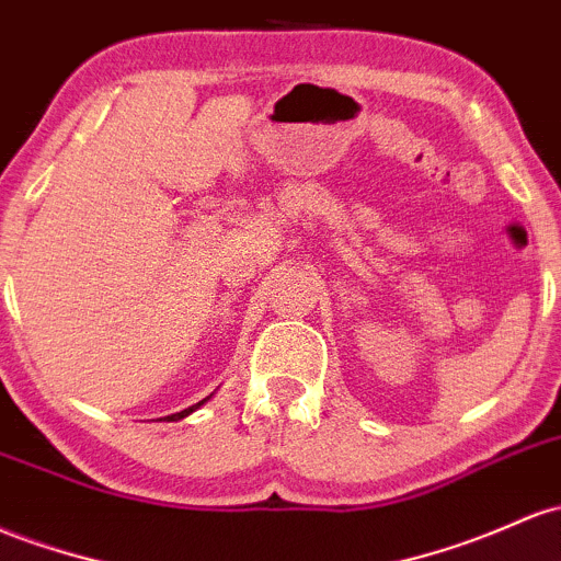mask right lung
I'll return each mask as SVG.
<instances>
[{"instance_id": "add662e5", "label": "right lung", "mask_w": 561, "mask_h": 561, "mask_svg": "<svg viewBox=\"0 0 561 561\" xmlns=\"http://www.w3.org/2000/svg\"><path fill=\"white\" fill-rule=\"evenodd\" d=\"M205 402H207V399H202V402L191 404V408H186V410H181V412H175V415H168V417H164V421H183V417H188V415H191V412H194V410H199V408H202V404H205Z\"/></svg>"}]
</instances>
